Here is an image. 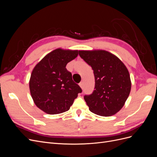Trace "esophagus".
Wrapping results in <instances>:
<instances>
[{"label":"esophagus","instance_id":"1","mask_svg":"<svg viewBox=\"0 0 157 157\" xmlns=\"http://www.w3.org/2000/svg\"><path fill=\"white\" fill-rule=\"evenodd\" d=\"M79 86H80V87L82 89H83V88H84V85H83V82H80V83H79Z\"/></svg>","mask_w":157,"mask_h":157}]
</instances>
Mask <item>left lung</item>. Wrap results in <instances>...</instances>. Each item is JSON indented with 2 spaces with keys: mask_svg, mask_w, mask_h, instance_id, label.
<instances>
[{
  "mask_svg": "<svg viewBox=\"0 0 157 157\" xmlns=\"http://www.w3.org/2000/svg\"><path fill=\"white\" fill-rule=\"evenodd\" d=\"M78 54L94 71V90L84 96L90 111L103 117L115 115L124 106L130 92V77L126 66L105 50H82Z\"/></svg>",
  "mask_w": 157,
  "mask_h": 157,
  "instance_id": "1",
  "label": "left lung"
}]
</instances>
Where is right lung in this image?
<instances>
[{
    "label": "right lung",
    "instance_id": "1",
    "mask_svg": "<svg viewBox=\"0 0 157 157\" xmlns=\"http://www.w3.org/2000/svg\"><path fill=\"white\" fill-rule=\"evenodd\" d=\"M78 50L56 49L47 54L32 71L29 88L35 105L49 114L67 111L82 89L72 79L66 65Z\"/></svg>",
    "mask_w": 157,
    "mask_h": 157
}]
</instances>
